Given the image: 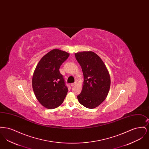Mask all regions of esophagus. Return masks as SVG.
Segmentation results:
<instances>
[{"label": "esophagus", "mask_w": 149, "mask_h": 149, "mask_svg": "<svg viewBox=\"0 0 149 149\" xmlns=\"http://www.w3.org/2000/svg\"><path fill=\"white\" fill-rule=\"evenodd\" d=\"M77 84V83H72L71 84V86H74V85H75Z\"/></svg>", "instance_id": "esophagus-1"}]
</instances>
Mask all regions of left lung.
Instances as JSON below:
<instances>
[{
  "label": "left lung",
  "mask_w": 149,
  "mask_h": 149,
  "mask_svg": "<svg viewBox=\"0 0 149 149\" xmlns=\"http://www.w3.org/2000/svg\"><path fill=\"white\" fill-rule=\"evenodd\" d=\"M84 76L81 92L77 96L79 103L93 109L99 106L106 98L111 86V78L106 65L93 51L75 54Z\"/></svg>",
  "instance_id": "8db88e82"
}]
</instances>
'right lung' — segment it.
<instances>
[{"label":"right lung","mask_w":149,"mask_h":149,"mask_svg":"<svg viewBox=\"0 0 149 149\" xmlns=\"http://www.w3.org/2000/svg\"><path fill=\"white\" fill-rule=\"evenodd\" d=\"M70 54L59 49H53L41 58L36 67L32 84L36 97L42 106L54 109L64 102L68 93L60 66Z\"/></svg>","instance_id":"right-lung-1"}]
</instances>
